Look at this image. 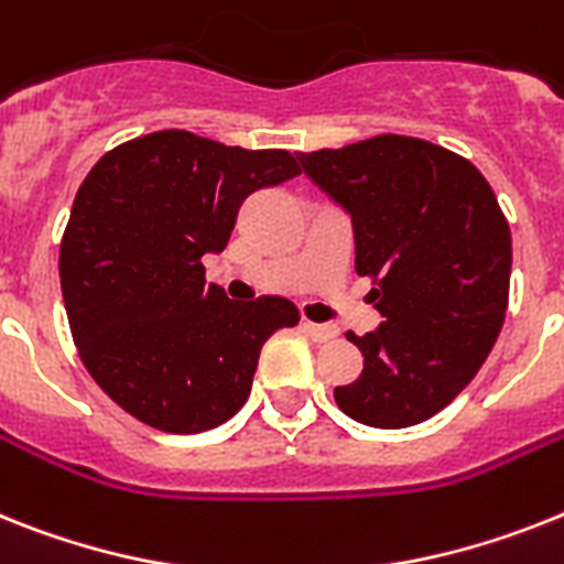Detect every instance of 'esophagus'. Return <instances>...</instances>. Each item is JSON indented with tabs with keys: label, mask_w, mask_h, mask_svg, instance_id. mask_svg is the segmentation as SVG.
<instances>
[{
	"label": "esophagus",
	"mask_w": 564,
	"mask_h": 564,
	"mask_svg": "<svg viewBox=\"0 0 564 564\" xmlns=\"http://www.w3.org/2000/svg\"><path fill=\"white\" fill-rule=\"evenodd\" d=\"M304 333L310 335L312 340H329V338H335V335H338V326H329V324H312V321H304Z\"/></svg>",
	"instance_id": "34e87169"
}]
</instances>
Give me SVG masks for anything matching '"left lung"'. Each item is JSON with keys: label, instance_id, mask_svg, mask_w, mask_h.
Listing matches in <instances>:
<instances>
[{"label": "left lung", "instance_id": "8db88e82", "mask_svg": "<svg viewBox=\"0 0 564 564\" xmlns=\"http://www.w3.org/2000/svg\"><path fill=\"white\" fill-rule=\"evenodd\" d=\"M352 220L355 272L370 274L378 329L347 333L364 355L335 401L367 427L401 430L451 404L499 338L510 226L470 160L401 134L297 154Z\"/></svg>", "mask_w": 564, "mask_h": 564}]
</instances>
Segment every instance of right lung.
<instances>
[{"label":"right lung","mask_w":564,"mask_h":564,"mask_svg":"<svg viewBox=\"0 0 564 564\" xmlns=\"http://www.w3.org/2000/svg\"><path fill=\"white\" fill-rule=\"evenodd\" d=\"M297 174L290 151L169 129L117 145L83 180L59 246L65 312L85 370L137 421L188 435L246 404L260 347L297 310L229 301L200 258L224 252L249 194Z\"/></svg>","instance_id":"1"}]
</instances>
